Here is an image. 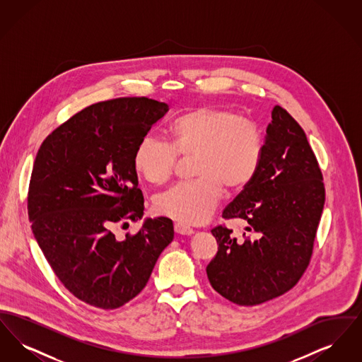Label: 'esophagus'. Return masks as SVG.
Segmentation results:
<instances>
[{
    "label": "esophagus",
    "mask_w": 362,
    "mask_h": 362,
    "mask_svg": "<svg viewBox=\"0 0 362 362\" xmlns=\"http://www.w3.org/2000/svg\"><path fill=\"white\" fill-rule=\"evenodd\" d=\"M175 232H176L177 235H182V236H191V235L194 233L192 228H191L189 225L182 223V221L175 223Z\"/></svg>",
    "instance_id": "1"
}]
</instances>
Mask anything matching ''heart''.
Here are the masks:
<instances>
[{"instance_id": "heart-1", "label": "heart", "mask_w": 362, "mask_h": 362, "mask_svg": "<svg viewBox=\"0 0 362 362\" xmlns=\"http://www.w3.org/2000/svg\"><path fill=\"white\" fill-rule=\"evenodd\" d=\"M170 144L145 136L134 153V168L152 185L165 183L173 173L176 155L192 157L187 183L176 185L156 199L160 214L185 224L205 220L218 204L221 192L243 189L257 173L262 155L258 126L233 111L198 107L168 126Z\"/></svg>"}]
</instances>
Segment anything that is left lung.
<instances>
[{"label": "left lung", "instance_id": "left-lung-1", "mask_svg": "<svg viewBox=\"0 0 362 362\" xmlns=\"http://www.w3.org/2000/svg\"><path fill=\"white\" fill-rule=\"evenodd\" d=\"M325 206V185L304 130L282 107L272 111L258 170L225 207L245 223L243 238L211 229L218 244L207 264L216 292L238 305H258L288 292L308 267Z\"/></svg>", "mask_w": 362, "mask_h": 362}]
</instances>
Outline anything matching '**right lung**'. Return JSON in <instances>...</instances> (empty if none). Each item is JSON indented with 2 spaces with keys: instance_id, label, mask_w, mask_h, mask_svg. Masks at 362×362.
Listing matches in <instances>:
<instances>
[{
  "instance_id": "1",
  "label": "right lung",
  "mask_w": 362,
  "mask_h": 362,
  "mask_svg": "<svg viewBox=\"0 0 362 362\" xmlns=\"http://www.w3.org/2000/svg\"><path fill=\"white\" fill-rule=\"evenodd\" d=\"M168 104L121 98L92 104L40 145L28 191V217L45 258L64 286L102 310L129 303L173 241L167 217L145 218L136 235L111 228L144 216L134 153Z\"/></svg>"
}]
</instances>
